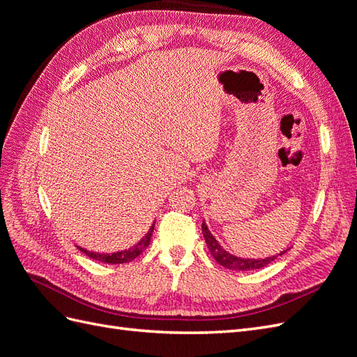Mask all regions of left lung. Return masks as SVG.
<instances>
[{
	"label": "left lung",
	"instance_id": "8db88e82",
	"mask_svg": "<svg viewBox=\"0 0 357 357\" xmlns=\"http://www.w3.org/2000/svg\"><path fill=\"white\" fill-rule=\"evenodd\" d=\"M202 234H204V238H205V243H207L210 253L213 255L215 261H218V264H220L222 266L228 268V269H232V271H252V269L264 268V266L271 264L274 259H277L278 256H282L283 253L287 252V250H284L277 256L265 257V259H244V257L234 256L229 252H226L225 248L218 243V240L214 238L213 234L208 231L205 222H202Z\"/></svg>",
	"mask_w": 357,
	"mask_h": 357
}]
</instances>
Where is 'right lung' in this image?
Wrapping results in <instances>:
<instances>
[{
	"mask_svg": "<svg viewBox=\"0 0 357 357\" xmlns=\"http://www.w3.org/2000/svg\"><path fill=\"white\" fill-rule=\"evenodd\" d=\"M153 229H155V223L150 226L149 232L137 244H134L132 247H129L128 250H121V252H116V253H96V252L86 250V248H82L79 245L77 247H79L80 252H83L86 256H89L91 259H93V261H98V262H102V264H112V265L126 264L129 261H132V259H135L137 256L142 255L143 250H146V248L149 247L150 240H152Z\"/></svg>",
	"mask_w": 357,
	"mask_h": 357,
	"instance_id": "1",
	"label": "right lung"
}]
</instances>
